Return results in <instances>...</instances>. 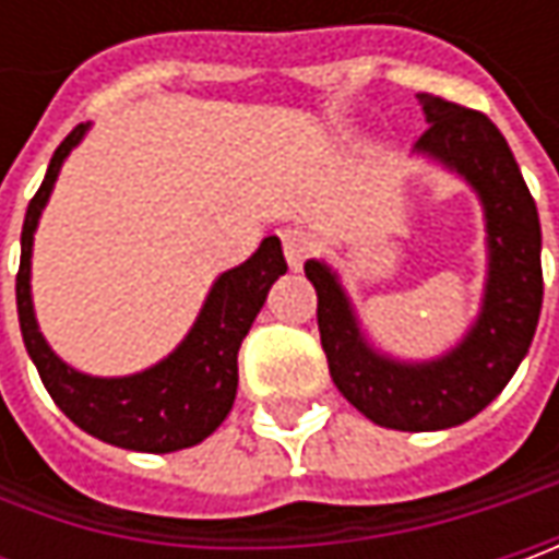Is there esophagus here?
<instances>
[{"label":"esophagus","mask_w":559,"mask_h":559,"mask_svg":"<svg viewBox=\"0 0 559 559\" xmlns=\"http://www.w3.org/2000/svg\"><path fill=\"white\" fill-rule=\"evenodd\" d=\"M280 239H283V254H286V261H289L292 270H301L305 267V261H308V254H311V236L305 233V229H298V226H289V229H283L280 233Z\"/></svg>","instance_id":"34e87169"}]
</instances>
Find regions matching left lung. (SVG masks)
I'll use <instances>...</instances> for the list:
<instances>
[{
	"label": "left lung",
	"mask_w": 559,
	"mask_h": 559,
	"mask_svg": "<svg viewBox=\"0 0 559 559\" xmlns=\"http://www.w3.org/2000/svg\"><path fill=\"white\" fill-rule=\"evenodd\" d=\"M429 130L414 155L439 164L476 192L485 221V286L476 320L439 357L404 360L376 348L342 276L311 258L317 326L335 389L376 426L436 432L473 419L501 395L528 355L542 313V224L510 145L491 120L419 93Z\"/></svg>",
	"instance_id": "8db88e82"
}]
</instances>
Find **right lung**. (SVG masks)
Returning a JSON list of instances; mask_svg holds the SVG:
<instances>
[{
  "label": "right lung",
  "mask_w": 559,
  "mask_h": 559,
  "mask_svg": "<svg viewBox=\"0 0 559 559\" xmlns=\"http://www.w3.org/2000/svg\"><path fill=\"white\" fill-rule=\"evenodd\" d=\"M90 133V123L74 127L55 148L46 180L27 204L21 229V270H17V320L27 355L39 370L52 401L93 439L142 454H170L204 441L233 411L239 385V345L267 301L270 286L286 273V258L276 236L239 267L224 270L204 298L202 311L183 342L158 364L130 376H93L74 370L55 355L36 323L31 292L33 236L49 204L61 164Z\"/></svg>",
  "instance_id": "right-lung-1"
}]
</instances>
